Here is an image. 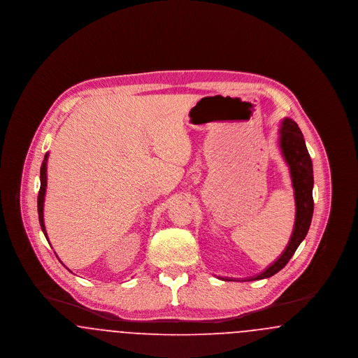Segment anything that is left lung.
<instances>
[{
	"mask_svg": "<svg viewBox=\"0 0 358 358\" xmlns=\"http://www.w3.org/2000/svg\"><path fill=\"white\" fill-rule=\"evenodd\" d=\"M279 148L285 161L287 162L289 176L294 187L295 197V224L294 231L289 238V245L283 251L270 267H267L263 273L247 278L244 280H259L264 278H270L279 273L287 263L291 256L295 254L299 244L306 238L313 212H314V200H313V162L310 154L307 152L306 143L303 134L298 124L289 118H285L279 130Z\"/></svg>",
	"mask_w": 358,
	"mask_h": 358,
	"instance_id": "left-lung-1",
	"label": "left lung"
}]
</instances>
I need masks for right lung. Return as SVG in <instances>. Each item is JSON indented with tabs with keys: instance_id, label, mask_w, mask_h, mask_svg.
<instances>
[{
	"instance_id": "add662e5",
	"label": "right lung",
	"mask_w": 358,
	"mask_h": 358,
	"mask_svg": "<svg viewBox=\"0 0 358 358\" xmlns=\"http://www.w3.org/2000/svg\"><path fill=\"white\" fill-rule=\"evenodd\" d=\"M47 161H48V153L44 155V161H43L41 169H40V190H38V197H37V210H38V222L41 225V229L48 240L45 225H44V199H45V190H47Z\"/></svg>"
}]
</instances>
